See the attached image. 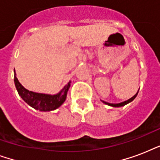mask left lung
I'll return each instance as SVG.
<instances>
[{
	"label": "left lung",
	"mask_w": 160,
	"mask_h": 160,
	"mask_svg": "<svg viewBox=\"0 0 160 160\" xmlns=\"http://www.w3.org/2000/svg\"><path fill=\"white\" fill-rule=\"evenodd\" d=\"M137 95H138V92L135 94V95L133 96V97H131L130 99H129L128 100H125V101H124V102H121V103H119V104H111V103H108V102H105V101H103V103H105V105H109V106H113V107H121V106H124V105H127V104H129V102H131V101H133V100L135 99V97L137 96Z\"/></svg>",
	"instance_id": "8db88e82"
}]
</instances>
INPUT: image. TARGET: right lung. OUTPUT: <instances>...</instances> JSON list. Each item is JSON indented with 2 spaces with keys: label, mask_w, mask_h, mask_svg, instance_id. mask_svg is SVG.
<instances>
[{
  "label": "right lung",
  "mask_w": 160,
  "mask_h": 160,
  "mask_svg": "<svg viewBox=\"0 0 160 160\" xmlns=\"http://www.w3.org/2000/svg\"><path fill=\"white\" fill-rule=\"evenodd\" d=\"M14 82L19 95L22 98V100L27 103L30 106L40 111H51L59 108L65 102L67 96L68 90L70 86V81L67 85L64 86L60 93L56 95H47V94L36 93L26 90L19 82L16 74L14 75Z\"/></svg>",
  "instance_id": "right-lung-1"
}]
</instances>
